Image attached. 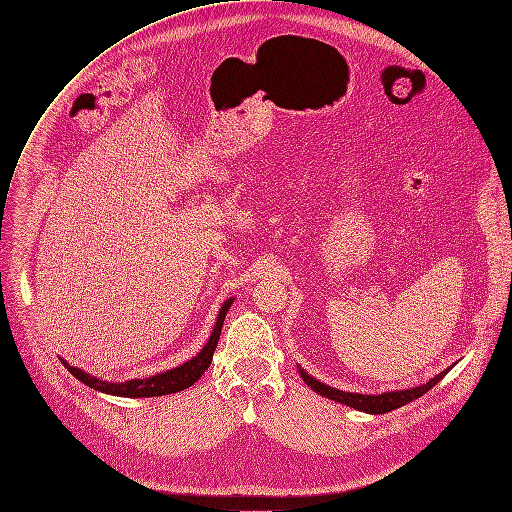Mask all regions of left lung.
Returning <instances> with one entry per match:
<instances>
[{
    "label": "left lung",
    "instance_id": "8db88e82",
    "mask_svg": "<svg viewBox=\"0 0 512 512\" xmlns=\"http://www.w3.org/2000/svg\"><path fill=\"white\" fill-rule=\"evenodd\" d=\"M456 364L448 366L444 372H440L438 376L430 378L426 384H420L416 388H408V390H394V392H382V394H358V392H346V390H337L333 386H327L323 382H319L317 378L309 376L301 366L299 368V376L303 378V382L313 390L317 392L319 396L327 398V400H333V402H339L344 406H350L354 410H360V412H366V414H386V412H392L396 408H402L414 400H418L420 396H424L428 390H432Z\"/></svg>",
    "mask_w": 512,
    "mask_h": 512
}]
</instances>
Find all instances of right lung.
Returning <instances> with one entry per match:
<instances>
[{"label":"right lung","mask_w":512,"mask_h":512,"mask_svg":"<svg viewBox=\"0 0 512 512\" xmlns=\"http://www.w3.org/2000/svg\"><path fill=\"white\" fill-rule=\"evenodd\" d=\"M235 297H229L219 313H217V321L213 325V331L207 339L205 348L193 356L189 362L173 368V370H166L148 378H134V380H126V382H108V380H100L80 368L70 366L66 360L60 358V362L68 368V372L72 376H76L82 384H86L88 388H94L96 392L102 394H110V396H120V398H154V396H166V394H177L181 390L191 388L203 374L205 370H209L211 362H213V354L217 350L219 344V337H221V329L225 323V315L229 311V307L233 305Z\"/></svg>","instance_id":"obj_1"}]
</instances>
